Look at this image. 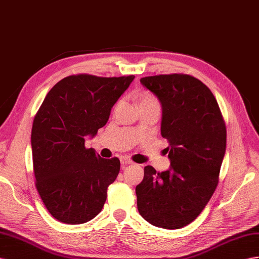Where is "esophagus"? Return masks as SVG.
I'll return each mask as SVG.
<instances>
[{
  "label": "esophagus",
  "instance_id": "34e87169",
  "mask_svg": "<svg viewBox=\"0 0 259 259\" xmlns=\"http://www.w3.org/2000/svg\"><path fill=\"white\" fill-rule=\"evenodd\" d=\"M120 162L122 165H129V164H132V161L130 160L129 157L127 156H121L120 157Z\"/></svg>",
  "mask_w": 259,
  "mask_h": 259
}]
</instances>
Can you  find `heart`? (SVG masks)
Wrapping results in <instances>:
<instances>
[{"label":"heart","instance_id":"heart-1","mask_svg":"<svg viewBox=\"0 0 259 259\" xmlns=\"http://www.w3.org/2000/svg\"><path fill=\"white\" fill-rule=\"evenodd\" d=\"M141 104H158V102L155 96L150 94V93H143L139 97V105Z\"/></svg>","mask_w":259,"mask_h":259}]
</instances>
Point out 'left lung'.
Here are the masks:
<instances>
[{
	"instance_id": "8db88e82",
	"label": "left lung",
	"mask_w": 259,
	"mask_h": 259,
	"mask_svg": "<svg viewBox=\"0 0 259 259\" xmlns=\"http://www.w3.org/2000/svg\"><path fill=\"white\" fill-rule=\"evenodd\" d=\"M162 105L161 135L168 141L169 169L148 165L136 187L139 213L157 228L186 227L201 213L219 183L227 129L212 92L188 74L140 79Z\"/></svg>"
}]
</instances>
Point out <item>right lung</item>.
<instances>
[{
	"instance_id": "right-lung-1",
	"label": "right lung",
	"mask_w": 259,
	"mask_h": 259,
	"mask_svg": "<svg viewBox=\"0 0 259 259\" xmlns=\"http://www.w3.org/2000/svg\"><path fill=\"white\" fill-rule=\"evenodd\" d=\"M134 78L66 76L49 91L37 111L31 129L36 188L58 221L81 224L102 211L120 161L86 149L85 137L96 136L107 123L112 106Z\"/></svg>"
}]
</instances>
